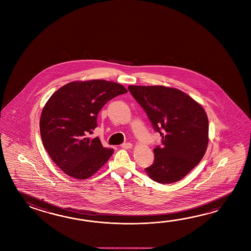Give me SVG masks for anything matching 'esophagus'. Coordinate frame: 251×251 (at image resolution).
<instances>
[{
    "label": "esophagus",
    "instance_id": "obj_1",
    "mask_svg": "<svg viewBox=\"0 0 251 251\" xmlns=\"http://www.w3.org/2000/svg\"><path fill=\"white\" fill-rule=\"evenodd\" d=\"M121 147L124 149H131L133 147V144H130V143H124L121 144Z\"/></svg>",
    "mask_w": 251,
    "mask_h": 251
}]
</instances>
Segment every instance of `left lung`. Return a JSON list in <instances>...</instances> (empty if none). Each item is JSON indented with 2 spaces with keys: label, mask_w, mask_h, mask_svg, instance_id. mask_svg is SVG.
<instances>
[{
  "label": "left lung",
  "mask_w": 251,
  "mask_h": 251,
  "mask_svg": "<svg viewBox=\"0 0 251 251\" xmlns=\"http://www.w3.org/2000/svg\"><path fill=\"white\" fill-rule=\"evenodd\" d=\"M143 107L161 146L153 150L148 176L160 184L178 181L202 160L208 144V118L198 102L183 91L164 86H128Z\"/></svg>",
  "instance_id": "left-lung-1"
}]
</instances>
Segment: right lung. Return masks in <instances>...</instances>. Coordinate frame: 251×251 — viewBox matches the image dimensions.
I'll return each mask as SVG.
<instances>
[{
	"mask_svg": "<svg viewBox=\"0 0 251 251\" xmlns=\"http://www.w3.org/2000/svg\"><path fill=\"white\" fill-rule=\"evenodd\" d=\"M126 89L109 80L73 81L55 91L43 108L40 134L50 158L68 176L85 179L95 174L113 154L99 137L98 114L113 98Z\"/></svg>",
	"mask_w": 251,
	"mask_h": 251,
	"instance_id": "add662e5",
	"label": "right lung"
}]
</instances>
